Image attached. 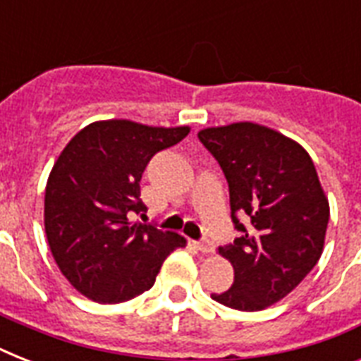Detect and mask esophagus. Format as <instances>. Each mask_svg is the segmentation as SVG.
<instances>
[{
	"mask_svg": "<svg viewBox=\"0 0 361 361\" xmlns=\"http://www.w3.org/2000/svg\"><path fill=\"white\" fill-rule=\"evenodd\" d=\"M195 247H197L198 251H202V252H214V251H215L214 241H209V240L195 241Z\"/></svg>",
	"mask_w": 361,
	"mask_h": 361,
	"instance_id": "esophagus-1",
	"label": "esophagus"
}]
</instances>
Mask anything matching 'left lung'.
I'll use <instances>...</instances> for the list:
<instances>
[{
	"instance_id": "8db88e82",
	"label": "left lung",
	"mask_w": 361,
	"mask_h": 361,
	"mask_svg": "<svg viewBox=\"0 0 361 361\" xmlns=\"http://www.w3.org/2000/svg\"><path fill=\"white\" fill-rule=\"evenodd\" d=\"M228 183L238 238L219 247L234 266L228 290L215 302L260 311L292 292L317 266L330 206L309 153L290 138L257 123L198 133Z\"/></svg>"
}]
</instances>
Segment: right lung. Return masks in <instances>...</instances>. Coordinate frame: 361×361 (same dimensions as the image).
<instances>
[{
	"mask_svg": "<svg viewBox=\"0 0 361 361\" xmlns=\"http://www.w3.org/2000/svg\"><path fill=\"white\" fill-rule=\"evenodd\" d=\"M187 135L189 127L97 121L54 164L44 192L48 245L61 274L93 302H127L149 290L164 258L185 247L180 234L127 217L146 209L140 180L147 163Z\"/></svg>",
	"mask_w": 361,
	"mask_h": 361,
	"instance_id": "obj_1",
	"label": "right lung"
}]
</instances>
